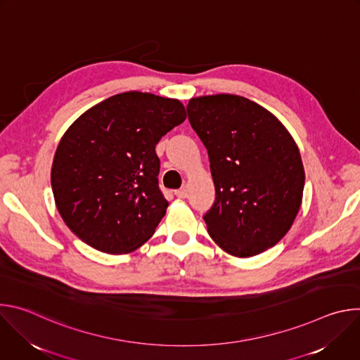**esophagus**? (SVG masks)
<instances>
[{
    "label": "esophagus",
    "instance_id": "34e87169",
    "mask_svg": "<svg viewBox=\"0 0 360 360\" xmlns=\"http://www.w3.org/2000/svg\"><path fill=\"white\" fill-rule=\"evenodd\" d=\"M175 195H176L178 198H186V196H188V191H186V188H181V189H176V191H175Z\"/></svg>",
    "mask_w": 360,
    "mask_h": 360
}]
</instances>
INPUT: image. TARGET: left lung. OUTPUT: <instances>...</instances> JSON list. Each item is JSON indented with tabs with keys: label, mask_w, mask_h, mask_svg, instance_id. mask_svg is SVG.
Here are the masks:
<instances>
[{
	"label": "left lung",
	"mask_w": 360,
	"mask_h": 360,
	"mask_svg": "<svg viewBox=\"0 0 360 360\" xmlns=\"http://www.w3.org/2000/svg\"><path fill=\"white\" fill-rule=\"evenodd\" d=\"M186 110L215 184L203 217L210 236L238 258L275 246L302 205L304 169L295 139L272 112L239 95L191 98Z\"/></svg>",
	"instance_id": "1"
}]
</instances>
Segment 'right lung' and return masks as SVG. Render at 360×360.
I'll use <instances>...</instances> for the list:
<instances>
[{
    "label": "right lung",
    "mask_w": 360,
    "mask_h": 360,
    "mask_svg": "<svg viewBox=\"0 0 360 360\" xmlns=\"http://www.w3.org/2000/svg\"><path fill=\"white\" fill-rule=\"evenodd\" d=\"M185 118L178 99L129 91L94 105L65 131L51 186L61 218L82 242L121 255L153 235L168 208L155 146Z\"/></svg>",
    "instance_id": "obj_1"
}]
</instances>
